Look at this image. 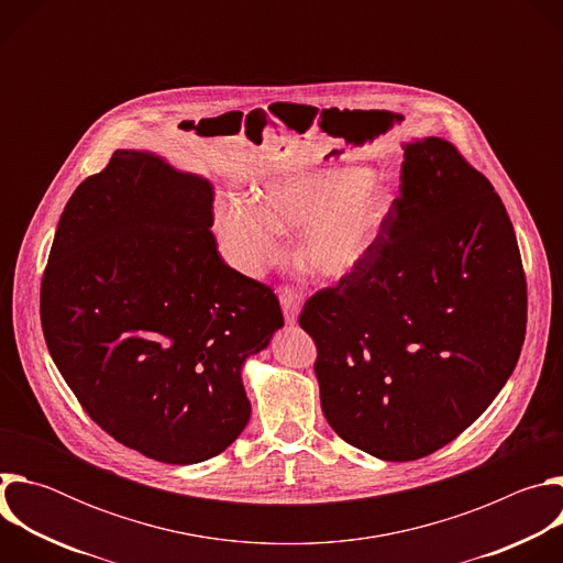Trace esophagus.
I'll list each match as a JSON object with an SVG mask.
<instances>
[{"mask_svg": "<svg viewBox=\"0 0 563 563\" xmlns=\"http://www.w3.org/2000/svg\"><path fill=\"white\" fill-rule=\"evenodd\" d=\"M280 307H283V313H285V323L294 325L298 320L300 307H302V294L294 287H283L280 289Z\"/></svg>", "mask_w": 563, "mask_h": 563, "instance_id": "obj_1", "label": "esophagus"}]
</instances>
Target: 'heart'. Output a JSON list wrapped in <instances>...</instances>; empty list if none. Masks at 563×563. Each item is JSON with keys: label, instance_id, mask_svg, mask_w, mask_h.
<instances>
[{"label": "heart", "instance_id": "b5f03b06", "mask_svg": "<svg viewBox=\"0 0 563 563\" xmlns=\"http://www.w3.org/2000/svg\"><path fill=\"white\" fill-rule=\"evenodd\" d=\"M394 191L369 169L334 165L285 172L254 196L218 200L213 227L229 263L261 274L280 256V233H302L300 267L328 283L354 276L372 256L394 211Z\"/></svg>", "mask_w": 563, "mask_h": 563}]
</instances>
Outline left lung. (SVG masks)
I'll use <instances>...</instances> for the list:
<instances>
[{"label": "left lung", "instance_id": "obj_1", "mask_svg": "<svg viewBox=\"0 0 563 563\" xmlns=\"http://www.w3.org/2000/svg\"><path fill=\"white\" fill-rule=\"evenodd\" d=\"M400 196L367 263L316 291L320 406L350 445L415 461L470 428L510 378L526 336L517 235L490 180L454 144H404Z\"/></svg>", "mask_w": 563, "mask_h": 563}]
</instances>
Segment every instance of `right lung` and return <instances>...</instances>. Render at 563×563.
<instances>
[{
	"instance_id": "obj_1",
	"label": "right lung",
	"mask_w": 563,
	"mask_h": 563,
	"mask_svg": "<svg viewBox=\"0 0 563 563\" xmlns=\"http://www.w3.org/2000/svg\"><path fill=\"white\" fill-rule=\"evenodd\" d=\"M211 224L209 180L118 148L66 202L42 278L44 339L87 415L174 465L245 430L243 365L285 325L276 294L220 258Z\"/></svg>"
}]
</instances>
